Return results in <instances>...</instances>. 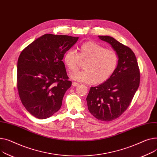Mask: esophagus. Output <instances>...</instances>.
<instances>
[{
	"label": "esophagus",
	"instance_id": "obj_1",
	"mask_svg": "<svg viewBox=\"0 0 157 157\" xmlns=\"http://www.w3.org/2000/svg\"><path fill=\"white\" fill-rule=\"evenodd\" d=\"M72 86H78V83H77V82H73V83H72Z\"/></svg>",
	"mask_w": 157,
	"mask_h": 157
}]
</instances>
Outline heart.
Segmentation results:
<instances>
[{"label":"heart","mask_w":157,"mask_h":157,"mask_svg":"<svg viewBox=\"0 0 157 157\" xmlns=\"http://www.w3.org/2000/svg\"><path fill=\"white\" fill-rule=\"evenodd\" d=\"M119 61L117 53L106 49L103 45L94 41H87L78 48V54L73 50L65 52L63 62L70 72L77 71L84 63V70L76 72L71 78L87 84H99L108 80L116 71Z\"/></svg>","instance_id":"obj_1"}]
</instances>
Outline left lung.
I'll list each match as a JSON object with an SVG mask.
<instances>
[{"instance_id": "8db88e82", "label": "left lung", "mask_w": 157, "mask_h": 157, "mask_svg": "<svg viewBox=\"0 0 157 157\" xmlns=\"http://www.w3.org/2000/svg\"><path fill=\"white\" fill-rule=\"evenodd\" d=\"M109 43L117 53L118 67L108 80L91 87L86 98L90 113L100 121L118 118L131 104L140 86V73L136 56L127 46L109 36H98Z\"/></svg>"}]
</instances>
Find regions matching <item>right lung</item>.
Here are the masks:
<instances>
[{"label":"right lung","instance_id":"add662e5","mask_svg":"<svg viewBox=\"0 0 157 157\" xmlns=\"http://www.w3.org/2000/svg\"><path fill=\"white\" fill-rule=\"evenodd\" d=\"M78 39L45 34L21 52L17 64L18 93L23 105L35 117L47 118L60 109L71 86L62 59Z\"/></svg>","mask_w":157,"mask_h":157}]
</instances>
